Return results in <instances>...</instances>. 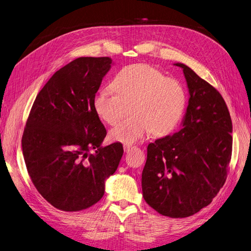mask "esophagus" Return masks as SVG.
Instances as JSON below:
<instances>
[{"label": "esophagus", "instance_id": "1", "mask_svg": "<svg viewBox=\"0 0 251 251\" xmlns=\"http://www.w3.org/2000/svg\"><path fill=\"white\" fill-rule=\"evenodd\" d=\"M133 148H134V147H132V146H127V145H125V146H124V151H125L126 153H128L129 151L132 150Z\"/></svg>", "mask_w": 251, "mask_h": 251}]
</instances>
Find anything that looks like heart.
I'll use <instances>...</instances> for the list:
<instances>
[{"label":"heart","mask_w":251,"mask_h":251,"mask_svg":"<svg viewBox=\"0 0 251 251\" xmlns=\"http://www.w3.org/2000/svg\"><path fill=\"white\" fill-rule=\"evenodd\" d=\"M113 88L100 89L93 98V108L103 122L114 124L123 104L131 102V119L121 121L109 130V140L133 145L149 133L170 134L178 126L187 104L182 83L151 65L133 64L121 69Z\"/></svg>","instance_id":"1"}]
</instances>
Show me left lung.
<instances>
[{
	"mask_svg": "<svg viewBox=\"0 0 251 251\" xmlns=\"http://www.w3.org/2000/svg\"><path fill=\"white\" fill-rule=\"evenodd\" d=\"M189 100L181 129L148 145L143 197L161 215L184 218L211 203L224 186L233 125L220 93L182 63Z\"/></svg>",
	"mask_w": 251,
	"mask_h": 251,
	"instance_id": "8db88e82",
	"label": "left lung"
}]
</instances>
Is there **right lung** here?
I'll list each match as a JSON object with an SVG mask.
<instances>
[{
    "instance_id": "obj_1",
    "label": "right lung",
    "mask_w": 251,
    "mask_h": 251,
    "mask_svg": "<svg viewBox=\"0 0 251 251\" xmlns=\"http://www.w3.org/2000/svg\"><path fill=\"white\" fill-rule=\"evenodd\" d=\"M111 64L108 57H81L65 65L38 93L27 118L22 140L27 173L59 210L80 211L100 201L122 158L121 143L101 146L106 130L93 108Z\"/></svg>"
}]
</instances>
